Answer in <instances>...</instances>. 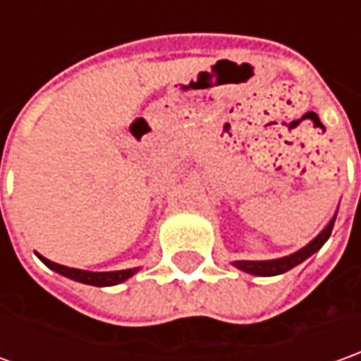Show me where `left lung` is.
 I'll list each match as a JSON object with an SVG mask.
<instances>
[{"mask_svg": "<svg viewBox=\"0 0 361 361\" xmlns=\"http://www.w3.org/2000/svg\"><path fill=\"white\" fill-rule=\"evenodd\" d=\"M334 221L336 213L334 217L328 221V225L316 235L312 241L308 243L306 247H302L300 251L293 252V255H288V257H281V259H273V261H235L233 264H235L237 269L245 271V273L257 274V276H274V274L286 273V271H290L293 267L306 261L310 255H314V252L328 241V237H330V233H332V227H334Z\"/></svg>", "mask_w": 361, "mask_h": 361, "instance_id": "1", "label": "left lung"}]
</instances>
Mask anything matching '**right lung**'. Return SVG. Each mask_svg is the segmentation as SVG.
Wrapping results in <instances>:
<instances>
[{"label": "right lung", "instance_id": "right-lung-1", "mask_svg": "<svg viewBox=\"0 0 361 361\" xmlns=\"http://www.w3.org/2000/svg\"><path fill=\"white\" fill-rule=\"evenodd\" d=\"M37 257L49 269H53L55 273L63 274L67 279H73L77 283L90 284V286H114V284L124 283L126 279H130L132 274H136L140 271V269H126V271H110V273H92V271H80V269H71V267H65V264L53 263V261H49L45 257H41L39 252H37Z\"/></svg>", "mask_w": 361, "mask_h": 361}]
</instances>
